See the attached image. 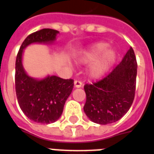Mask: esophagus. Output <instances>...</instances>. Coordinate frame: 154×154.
<instances>
[{
	"label": "esophagus",
	"instance_id": "1",
	"mask_svg": "<svg viewBox=\"0 0 154 154\" xmlns=\"http://www.w3.org/2000/svg\"><path fill=\"white\" fill-rule=\"evenodd\" d=\"M74 86H75V88H80L83 86V84H82V82L80 81H78V80H75V81L74 82Z\"/></svg>",
	"mask_w": 154,
	"mask_h": 154
}]
</instances>
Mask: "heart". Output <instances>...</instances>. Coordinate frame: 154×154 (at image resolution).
Returning a JSON list of instances; mask_svg holds the SVG:
<instances>
[{
	"label": "heart",
	"mask_w": 154,
	"mask_h": 154,
	"mask_svg": "<svg viewBox=\"0 0 154 154\" xmlns=\"http://www.w3.org/2000/svg\"><path fill=\"white\" fill-rule=\"evenodd\" d=\"M116 59V53L108 48L105 42H99L92 46L81 53L79 60L83 63H91L88 75L91 78L99 79L106 74Z\"/></svg>",
	"instance_id": "1"
}]
</instances>
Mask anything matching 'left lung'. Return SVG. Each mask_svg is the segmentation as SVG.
I'll return each mask as SVG.
<instances>
[{"label": "left lung", "mask_w": 154, "mask_h": 154, "mask_svg": "<svg viewBox=\"0 0 154 154\" xmlns=\"http://www.w3.org/2000/svg\"><path fill=\"white\" fill-rule=\"evenodd\" d=\"M137 62L130 48L122 62L105 78L85 85L84 111L90 121L100 125L117 122L131 108L134 98Z\"/></svg>", "instance_id": "left-lung-1"}]
</instances>
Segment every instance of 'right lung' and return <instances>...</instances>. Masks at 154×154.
I'll list each match as a JSON object with an SVG mask.
<instances>
[{"label":"right lung","instance_id":"right-lung-1","mask_svg":"<svg viewBox=\"0 0 154 154\" xmlns=\"http://www.w3.org/2000/svg\"><path fill=\"white\" fill-rule=\"evenodd\" d=\"M57 30L43 29L33 32L23 42L15 61V91L22 112L32 122L49 124L57 122L63 112L74 80L56 75L36 79L29 75L23 66L24 49L31 44H51L57 40Z\"/></svg>","mask_w":154,"mask_h":154}]
</instances>
